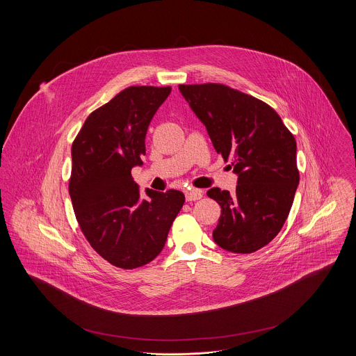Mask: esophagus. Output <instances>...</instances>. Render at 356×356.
Instances as JSON below:
<instances>
[{"mask_svg": "<svg viewBox=\"0 0 356 356\" xmlns=\"http://www.w3.org/2000/svg\"><path fill=\"white\" fill-rule=\"evenodd\" d=\"M185 197H186V202H196L203 197V193L199 189H189L185 192Z\"/></svg>", "mask_w": 356, "mask_h": 356, "instance_id": "esophagus-1", "label": "esophagus"}]
</instances>
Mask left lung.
Listing matches in <instances>:
<instances>
[{"label": "left lung", "mask_w": 356, "mask_h": 356, "mask_svg": "<svg viewBox=\"0 0 356 356\" xmlns=\"http://www.w3.org/2000/svg\"><path fill=\"white\" fill-rule=\"evenodd\" d=\"M215 151L238 175L236 193L212 188L220 205L212 237L223 250L252 254L282 229L299 185L296 140L266 102L222 83L179 85Z\"/></svg>", "instance_id": "8db88e82"}]
</instances>
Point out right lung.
I'll return each mask as SVG.
<instances>
[{
	"mask_svg": "<svg viewBox=\"0 0 356 356\" xmlns=\"http://www.w3.org/2000/svg\"><path fill=\"white\" fill-rule=\"evenodd\" d=\"M170 86H130L93 111L71 148L68 182L79 227L92 248L115 267L133 270L161 252L185 203L179 191L140 199L131 168L141 165L145 136Z\"/></svg>",
	"mask_w": 356,
	"mask_h": 356,
	"instance_id": "right-lung-1",
	"label": "right lung"
}]
</instances>
